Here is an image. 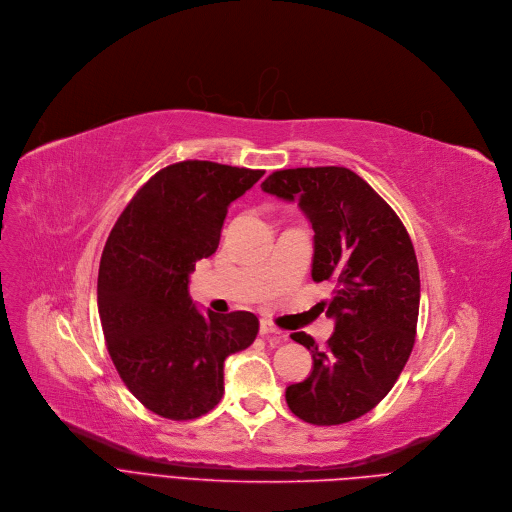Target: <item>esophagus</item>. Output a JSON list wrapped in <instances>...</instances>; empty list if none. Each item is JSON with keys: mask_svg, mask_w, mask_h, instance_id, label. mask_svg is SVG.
Instances as JSON below:
<instances>
[{"mask_svg": "<svg viewBox=\"0 0 512 512\" xmlns=\"http://www.w3.org/2000/svg\"><path fill=\"white\" fill-rule=\"evenodd\" d=\"M259 333L265 335V337H273V341L282 343L284 341V333L275 327V324L271 320H261V327H259Z\"/></svg>", "mask_w": 512, "mask_h": 512, "instance_id": "esophagus-1", "label": "esophagus"}]
</instances>
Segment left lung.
<instances>
[{
    "label": "left lung",
    "instance_id": "left-lung-1",
    "mask_svg": "<svg viewBox=\"0 0 512 512\" xmlns=\"http://www.w3.org/2000/svg\"><path fill=\"white\" fill-rule=\"evenodd\" d=\"M261 190L296 200L314 228L312 280L333 282L322 300L335 333L318 349L304 331L290 337L312 353V374L286 390L290 410L316 427L343 425L392 390L416 337L421 277L408 230L390 204L347 167L273 171Z\"/></svg>",
    "mask_w": 512,
    "mask_h": 512
}]
</instances>
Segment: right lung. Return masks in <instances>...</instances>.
I'll return each mask as SVG.
<instances>
[{"mask_svg": "<svg viewBox=\"0 0 512 512\" xmlns=\"http://www.w3.org/2000/svg\"><path fill=\"white\" fill-rule=\"evenodd\" d=\"M263 169L179 161L132 196L106 241L98 310L112 363L132 396L169 421H192L224 394V359L257 333L253 312L200 314L188 294L196 261L210 257L230 202Z\"/></svg>", "mask_w": 512, "mask_h": 512, "instance_id": "add662e5", "label": "right lung"}]
</instances>
